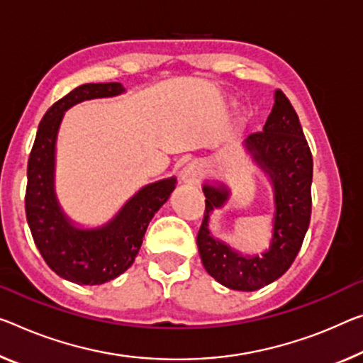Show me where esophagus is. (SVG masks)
<instances>
[{
  "label": "esophagus",
  "mask_w": 363,
  "mask_h": 363,
  "mask_svg": "<svg viewBox=\"0 0 363 363\" xmlns=\"http://www.w3.org/2000/svg\"><path fill=\"white\" fill-rule=\"evenodd\" d=\"M182 182L183 183H188V185H196L201 180H203L204 177V167L198 160H193V162H189L188 165L183 167L182 170Z\"/></svg>",
  "instance_id": "1"
}]
</instances>
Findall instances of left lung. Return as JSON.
Listing matches in <instances>:
<instances>
[{"label": "left lung", "mask_w": 363, "mask_h": 363, "mask_svg": "<svg viewBox=\"0 0 363 363\" xmlns=\"http://www.w3.org/2000/svg\"><path fill=\"white\" fill-rule=\"evenodd\" d=\"M245 147L269 177L274 191L269 250L263 256H245L211 235L209 214L227 203L230 191L225 185L203 186L206 211L196 243L206 271L217 282L233 291L252 292L281 277L300 252L310 225L313 157L297 111L282 91L274 94L263 131L245 139Z\"/></svg>", "instance_id": "1"}]
</instances>
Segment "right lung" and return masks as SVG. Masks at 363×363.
Segmentation results:
<instances>
[{
  "mask_svg": "<svg viewBox=\"0 0 363 363\" xmlns=\"http://www.w3.org/2000/svg\"><path fill=\"white\" fill-rule=\"evenodd\" d=\"M121 92L120 82L82 84L55 102L38 125L27 164L26 216L33 242L50 269L79 286H100L123 274L141 248L150 219L177 185L175 177L146 185L99 228L76 227L61 211L55 194V144L65 111Z\"/></svg>",
  "mask_w": 363,
  "mask_h": 363,
  "instance_id": "add662e5",
  "label": "right lung"
}]
</instances>
